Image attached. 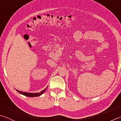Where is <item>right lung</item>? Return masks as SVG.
<instances>
[{
	"instance_id": "obj_1",
	"label": "right lung",
	"mask_w": 121,
	"mask_h": 121,
	"mask_svg": "<svg viewBox=\"0 0 121 121\" xmlns=\"http://www.w3.org/2000/svg\"><path fill=\"white\" fill-rule=\"evenodd\" d=\"M47 88L45 89H44L43 90H42V91H41L40 92L35 93V94H33V93H29V92H21V91H18V90H16V91H18L19 93H20V94L24 95V96H25L29 97H38V96H40V95H41L44 91H45L47 89Z\"/></svg>"
}]
</instances>
